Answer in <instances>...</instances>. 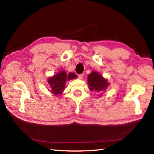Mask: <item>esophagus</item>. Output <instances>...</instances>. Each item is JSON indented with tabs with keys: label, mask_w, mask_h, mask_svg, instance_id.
I'll return each instance as SVG.
<instances>
[{
	"label": "esophagus",
	"mask_w": 154,
	"mask_h": 154,
	"mask_svg": "<svg viewBox=\"0 0 154 154\" xmlns=\"http://www.w3.org/2000/svg\"><path fill=\"white\" fill-rule=\"evenodd\" d=\"M83 73L79 75V76H78V77H79V79H82V78H83Z\"/></svg>",
	"instance_id": "34e87169"
}]
</instances>
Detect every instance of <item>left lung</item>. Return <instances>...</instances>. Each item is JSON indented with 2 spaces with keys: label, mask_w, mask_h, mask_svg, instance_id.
<instances>
[{
  "label": "left lung",
  "mask_w": 154,
  "mask_h": 154,
  "mask_svg": "<svg viewBox=\"0 0 154 154\" xmlns=\"http://www.w3.org/2000/svg\"><path fill=\"white\" fill-rule=\"evenodd\" d=\"M88 82L89 89L95 92H102L105 90L109 85L107 80L104 79L100 74L95 71H92L88 75Z\"/></svg>",
  "instance_id": "1"
}]
</instances>
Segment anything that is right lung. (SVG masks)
<instances>
[{"label":"right lung","mask_w":154,"mask_h":154,"mask_svg":"<svg viewBox=\"0 0 154 154\" xmlns=\"http://www.w3.org/2000/svg\"><path fill=\"white\" fill-rule=\"evenodd\" d=\"M77 77V75L73 72H70L67 75L64 71H62L54 77L49 78L48 82L50 85L51 92L55 95L61 94L64 89L66 81L74 79Z\"/></svg>","instance_id":"right-lung-1"}]
</instances>
